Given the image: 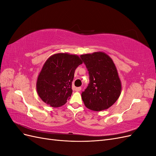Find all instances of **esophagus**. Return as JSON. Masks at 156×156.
Wrapping results in <instances>:
<instances>
[{"label": "esophagus", "instance_id": "esophagus-1", "mask_svg": "<svg viewBox=\"0 0 156 156\" xmlns=\"http://www.w3.org/2000/svg\"><path fill=\"white\" fill-rule=\"evenodd\" d=\"M75 91L79 92L80 90H81V87H77V88H75Z\"/></svg>", "mask_w": 156, "mask_h": 156}]
</instances>
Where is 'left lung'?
I'll return each instance as SVG.
<instances>
[{
	"label": "left lung",
	"mask_w": 156,
	"mask_h": 156,
	"mask_svg": "<svg viewBox=\"0 0 156 156\" xmlns=\"http://www.w3.org/2000/svg\"><path fill=\"white\" fill-rule=\"evenodd\" d=\"M81 58L90 76L88 85L81 94L84 105L94 111L107 109L121 94V81L114 62L103 52L82 55Z\"/></svg>",
	"instance_id": "8db88e82"
}]
</instances>
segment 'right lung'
<instances>
[{
    "instance_id": "right-lung-1",
    "label": "right lung",
    "mask_w": 156,
    "mask_h": 156,
    "mask_svg": "<svg viewBox=\"0 0 156 156\" xmlns=\"http://www.w3.org/2000/svg\"><path fill=\"white\" fill-rule=\"evenodd\" d=\"M83 63L76 55L56 53L45 61L37 77L36 90L42 101L53 107L64 105L72 94L76 68Z\"/></svg>"
}]
</instances>
